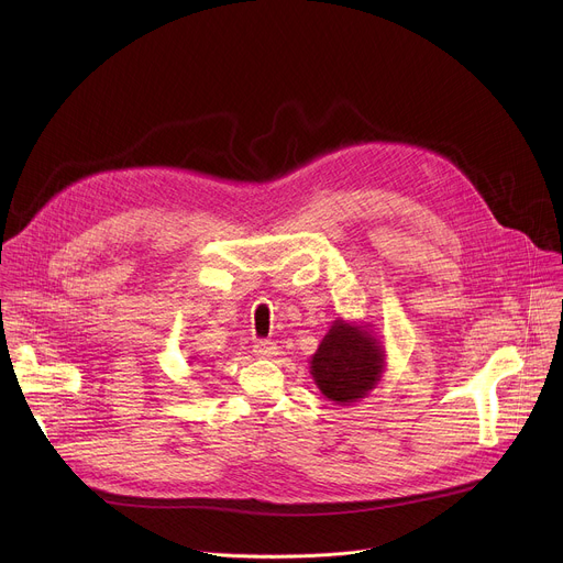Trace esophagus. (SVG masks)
<instances>
[{
	"mask_svg": "<svg viewBox=\"0 0 563 563\" xmlns=\"http://www.w3.org/2000/svg\"><path fill=\"white\" fill-rule=\"evenodd\" d=\"M276 343H272V341H267V339H258L256 343H254V354L256 356H272V354H276Z\"/></svg>",
	"mask_w": 563,
	"mask_h": 563,
	"instance_id": "1",
	"label": "esophagus"
}]
</instances>
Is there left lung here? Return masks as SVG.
Wrapping results in <instances>:
<instances>
[{"label":"left lung","instance_id":"1","mask_svg":"<svg viewBox=\"0 0 563 563\" xmlns=\"http://www.w3.org/2000/svg\"><path fill=\"white\" fill-rule=\"evenodd\" d=\"M383 369V352L372 334L336 320L330 334L311 356L316 385L330 400L350 404L363 398Z\"/></svg>","mask_w":563,"mask_h":563}]
</instances>
